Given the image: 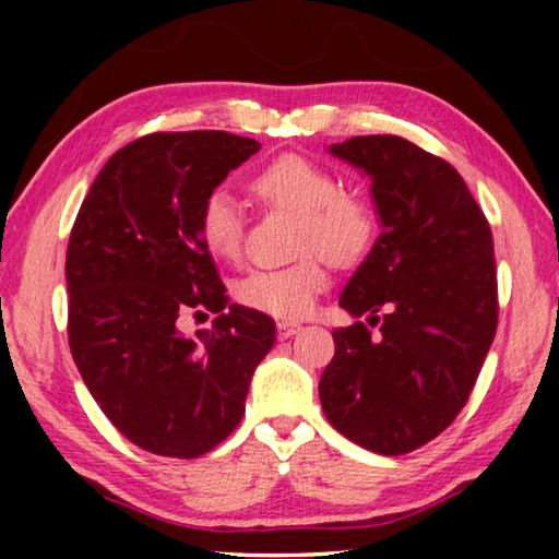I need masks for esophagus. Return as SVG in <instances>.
Segmentation results:
<instances>
[{
	"mask_svg": "<svg viewBox=\"0 0 559 559\" xmlns=\"http://www.w3.org/2000/svg\"><path fill=\"white\" fill-rule=\"evenodd\" d=\"M296 333H300L298 323H288V320H281V323H278V335L281 337H293Z\"/></svg>",
	"mask_w": 559,
	"mask_h": 559,
	"instance_id": "34e87169",
	"label": "esophagus"
}]
</instances>
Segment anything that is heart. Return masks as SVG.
Masks as SVG:
<instances>
[{
  "mask_svg": "<svg viewBox=\"0 0 559 559\" xmlns=\"http://www.w3.org/2000/svg\"><path fill=\"white\" fill-rule=\"evenodd\" d=\"M249 189L263 204L300 216L296 257L306 259L286 269L251 271L236 283L234 296L243 308L273 318H306L328 288V273L312 253L333 266L357 263L374 241L377 214L365 197L340 192L330 169L300 155H281L261 167ZM200 236L216 259L231 263L241 259L246 222L234 197L226 192L206 197L200 210Z\"/></svg>",
  "mask_w": 559,
  "mask_h": 559,
  "instance_id": "heart-1",
  "label": "heart"
}]
</instances>
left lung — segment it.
I'll use <instances>...</instances> for the list:
<instances>
[{"mask_svg":"<svg viewBox=\"0 0 559 559\" xmlns=\"http://www.w3.org/2000/svg\"><path fill=\"white\" fill-rule=\"evenodd\" d=\"M372 179L382 234L340 296L349 316L320 377L328 421L367 451L402 456L456 419L496 337L493 234L447 159L396 135L330 147Z\"/></svg>","mask_w":559,"mask_h":559,"instance_id":"left-lung-1","label":"left lung"}]
</instances>
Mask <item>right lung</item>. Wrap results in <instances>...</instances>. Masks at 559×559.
Listing matches in <instances>:
<instances>
[{
	"label": "right lung",
	"instance_id": "right-lung-1",
	"mask_svg": "<svg viewBox=\"0 0 559 559\" xmlns=\"http://www.w3.org/2000/svg\"><path fill=\"white\" fill-rule=\"evenodd\" d=\"M224 130L153 132L120 147L75 216L66 283L69 345L112 427L157 456L197 459L239 427L251 374L276 323L229 306L200 210L259 153ZM219 312L194 338L187 314Z\"/></svg>",
	"mask_w": 559,
	"mask_h": 559
}]
</instances>
